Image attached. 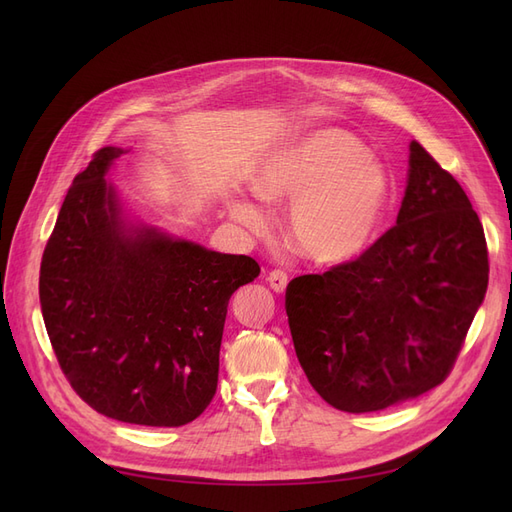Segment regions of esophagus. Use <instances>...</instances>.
<instances>
[{"label": "esophagus", "instance_id": "34e87169", "mask_svg": "<svg viewBox=\"0 0 512 512\" xmlns=\"http://www.w3.org/2000/svg\"><path fill=\"white\" fill-rule=\"evenodd\" d=\"M269 286L273 288V292H284L288 286V275L284 271H271L267 277Z\"/></svg>", "mask_w": 512, "mask_h": 512}]
</instances>
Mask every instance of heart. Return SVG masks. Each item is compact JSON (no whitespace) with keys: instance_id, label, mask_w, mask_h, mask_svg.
Returning a JSON list of instances; mask_svg holds the SVG:
<instances>
[{"instance_id":"heart-1","label":"heart","mask_w":512,"mask_h":512,"mask_svg":"<svg viewBox=\"0 0 512 512\" xmlns=\"http://www.w3.org/2000/svg\"><path fill=\"white\" fill-rule=\"evenodd\" d=\"M252 190L267 203H290L286 232L299 254L322 267H342L359 260L380 235L393 179L359 138L322 128L269 153L256 168ZM228 211L245 228H267V213L243 196L230 198Z\"/></svg>"}]
</instances>
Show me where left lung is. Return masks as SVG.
<instances>
[{
    "label": "left lung",
    "mask_w": 512,
    "mask_h": 512,
    "mask_svg": "<svg viewBox=\"0 0 512 512\" xmlns=\"http://www.w3.org/2000/svg\"><path fill=\"white\" fill-rule=\"evenodd\" d=\"M487 282L470 198L412 141L397 224L350 265L288 284L290 335L309 384L356 414L427 393L451 371Z\"/></svg>",
    "instance_id": "obj_1"
}]
</instances>
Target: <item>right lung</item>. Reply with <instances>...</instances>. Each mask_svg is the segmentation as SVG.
<instances>
[{
  "mask_svg": "<svg viewBox=\"0 0 512 512\" xmlns=\"http://www.w3.org/2000/svg\"><path fill=\"white\" fill-rule=\"evenodd\" d=\"M126 151L102 147L74 177L42 254V318L85 404L121 423L181 427L211 404L228 301L260 267L130 220L106 181Z\"/></svg>",
  "mask_w": 512,
  "mask_h": 512,
  "instance_id": "add662e5",
  "label": "right lung"
}]
</instances>
